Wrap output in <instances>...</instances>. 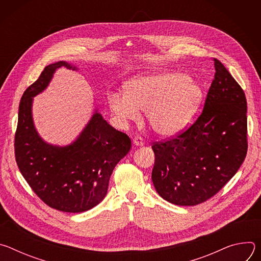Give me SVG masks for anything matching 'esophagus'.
Segmentation results:
<instances>
[{"instance_id": "34e87169", "label": "esophagus", "mask_w": 261, "mask_h": 261, "mask_svg": "<svg viewBox=\"0 0 261 261\" xmlns=\"http://www.w3.org/2000/svg\"><path fill=\"white\" fill-rule=\"evenodd\" d=\"M133 143L137 146H140V145H143V139L141 136L139 135H136L134 138H133Z\"/></svg>"}]
</instances>
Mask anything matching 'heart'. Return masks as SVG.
<instances>
[{"instance_id": "obj_1", "label": "heart", "mask_w": 261, "mask_h": 261, "mask_svg": "<svg viewBox=\"0 0 261 261\" xmlns=\"http://www.w3.org/2000/svg\"><path fill=\"white\" fill-rule=\"evenodd\" d=\"M201 99L200 87L184 74L158 72L131 81L126 93H111L108 103L122 121H137L139 110L158 134L170 136L188 124Z\"/></svg>"}]
</instances>
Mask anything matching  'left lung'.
Masks as SVG:
<instances>
[{
    "label": "left lung",
    "instance_id": "1",
    "mask_svg": "<svg viewBox=\"0 0 261 261\" xmlns=\"http://www.w3.org/2000/svg\"><path fill=\"white\" fill-rule=\"evenodd\" d=\"M213 61L215 77L202 113L186 130L152 144L155 189L176 205H196L213 197L247 155L245 93L224 65Z\"/></svg>",
    "mask_w": 261,
    "mask_h": 261
}]
</instances>
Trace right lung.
Segmentation results:
<instances>
[{
  "mask_svg": "<svg viewBox=\"0 0 261 261\" xmlns=\"http://www.w3.org/2000/svg\"><path fill=\"white\" fill-rule=\"evenodd\" d=\"M66 62L50 64L23 93L14 137L17 166L45 204L66 213L86 212L105 197L114 168L131 148V139L95 113L79 138L67 146L44 142L32 120L33 97L42 92ZM75 67L73 68V70Z\"/></svg>",
  "mask_w": 261,
  "mask_h": 261,
  "instance_id": "add662e5",
  "label": "right lung"
}]
</instances>
